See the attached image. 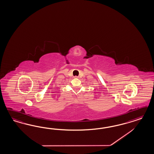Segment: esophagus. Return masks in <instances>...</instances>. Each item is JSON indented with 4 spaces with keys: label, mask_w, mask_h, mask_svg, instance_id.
Returning <instances> with one entry per match:
<instances>
[{
    "label": "esophagus",
    "mask_w": 154,
    "mask_h": 154,
    "mask_svg": "<svg viewBox=\"0 0 154 154\" xmlns=\"http://www.w3.org/2000/svg\"><path fill=\"white\" fill-rule=\"evenodd\" d=\"M75 79H78L79 78V77L78 76H75Z\"/></svg>",
    "instance_id": "34e87169"
}]
</instances>
